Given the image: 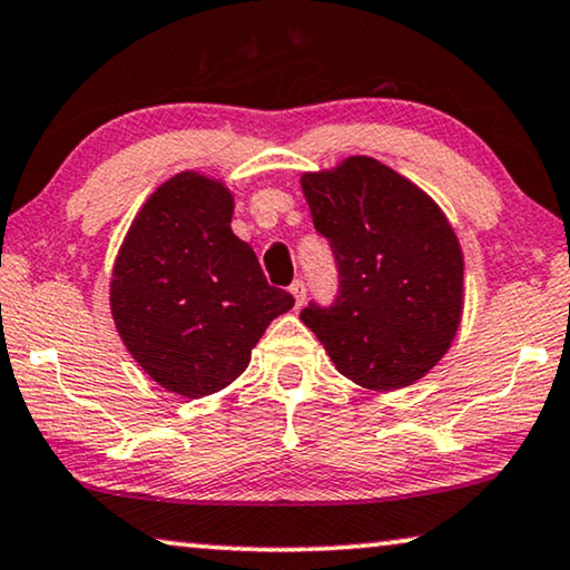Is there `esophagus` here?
I'll return each mask as SVG.
<instances>
[{
  "label": "esophagus",
  "mask_w": 570,
  "mask_h": 570,
  "mask_svg": "<svg viewBox=\"0 0 570 570\" xmlns=\"http://www.w3.org/2000/svg\"><path fill=\"white\" fill-rule=\"evenodd\" d=\"M288 292H292V296H294V307L299 309L302 304H304V299H307V284L296 278V282H294L292 286H288Z\"/></svg>",
  "instance_id": "obj_1"
}]
</instances>
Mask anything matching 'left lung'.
Wrapping results in <instances>:
<instances>
[{
	"label": "left lung",
	"mask_w": 570,
	"mask_h": 570,
	"mask_svg": "<svg viewBox=\"0 0 570 570\" xmlns=\"http://www.w3.org/2000/svg\"><path fill=\"white\" fill-rule=\"evenodd\" d=\"M302 191L340 282L335 302H309L302 322L355 384H414L461 325L463 253L453 227L420 186L368 156L304 174Z\"/></svg>",
	"instance_id": "obj_1"
}]
</instances>
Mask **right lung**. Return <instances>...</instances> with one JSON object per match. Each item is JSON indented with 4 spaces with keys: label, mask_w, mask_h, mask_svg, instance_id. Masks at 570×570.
I'll use <instances>...</instances> for the list:
<instances>
[{
    "label": "right lung",
    "mask_w": 570,
    "mask_h": 570,
    "mask_svg": "<svg viewBox=\"0 0 570 570\" xmlns=\"http://www.w3.org/2000/svg\"><path fill=\"white\" fill-rule=\"evenodd\" d=\"M233 194L194 171L160 184L117 253L109 307L140 368L186 399L215 394L294 296L268 286L256 253L230 227Z\"/></svg>",
    "instance_id": "add662e5"
}]
</instances>
